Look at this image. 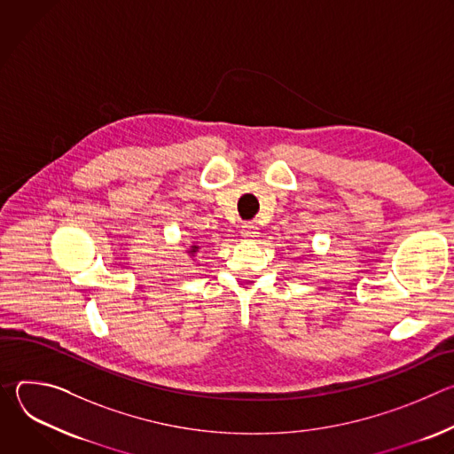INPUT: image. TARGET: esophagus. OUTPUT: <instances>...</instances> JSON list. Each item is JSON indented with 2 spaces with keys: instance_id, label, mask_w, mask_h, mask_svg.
Here are the masks:
<instances>
[{
  "instance_id": "esophagus-1",
  "label": "esophagus",
  "mask_w": 454,
  "mask_h": 454,
  "mask_svg": "<svg viewBox=\"0 0 454 454\" xmlns=\"http://www.w3.org/2000/svg\"><path fill=\"white\" fill-rule=\"evenodd\" d=\"M240 235H242L246 240L256 239V237H258V228H256V224H253V223H244V224H242V230H240Z\"/></svg>"
}]
</instances>
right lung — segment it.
<instances>
[{
    "label": "right lung",
    "mask_w": 454,
    "mask_h": 454,
    "mask_svg": "<svg viewBox=\"0 0 454 454\" xmlns=\"http://www.w3.org/2000/svg\"><path fill=\"white\" fill-rule=\"evenodd\" d=\"M200 249H201V246H200L198 242H192V244L186 247L184 253H186L190 258H193V256H196V254L200 253Z\"/></svg>",
    "instance_id": "1"
}]
</instances>
